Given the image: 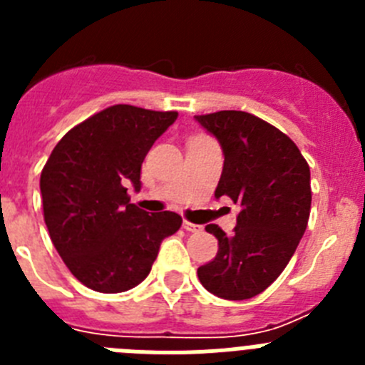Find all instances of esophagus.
Returning a JSON list of instances; mask_svg holds the SVG:
<instances>
[{"instance_id": "esophagus-1", "label": "esophagus", "mask_w": 365, "mask_h": 365, "mask_svg": "<svg viewBox=\"0 0 365 365\" xmlns=\"http://www.w3.org/2000/svg\"><path fill=\"white\" fill-rule=\"evenodd\" d=\"M182 228H185L186 232H192V234H199V232H202L201 225H193V222H190V221L182 222Z\"/></svg>"}]
</instances>
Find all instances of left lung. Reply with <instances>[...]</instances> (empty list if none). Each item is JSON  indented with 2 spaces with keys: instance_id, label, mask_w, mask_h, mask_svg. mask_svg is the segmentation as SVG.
I'll use <instances>...</instances> for the list:
<instances>
[{
  "instance_id": "obj_1",
  "label": "left lung",
  "mask_w": 365,
  "mask_h": 365,
  "mask_svg": "<svg viewBox=\"0 0 365 365\" xmlns=\"http://www.w3.org/2000/svg\"><path fill=\"white\" fill-rule=\"evenodd\" d=\"M195 120L225 155L215 197L240 206L232 235L206 225L219 250L197 269L199 282L219 298H254L283 272L307 228L311 170L291 138L250 113L217 111Z\"/></svg>"
}]
</instances>
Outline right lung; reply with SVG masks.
<instances>
[{
	"mask_svg": "<svg viewBox=\"0 0 365 365\" xmlns=\"http://www.w3.org/2000/svg\"><path fill=\"white\" fill-rule=\"evenodd\" d=\"M177 111L117 104L67 131L40 177L43 219L67 269L96 292L130 291L146 279L164 237L182 219L130 202L140 166Z\"/></svg>",
	"mask_w": 365,
	"mask_h": 365,
	"instance_id": "1",
	"label": "right lung"
}]
</instances>
